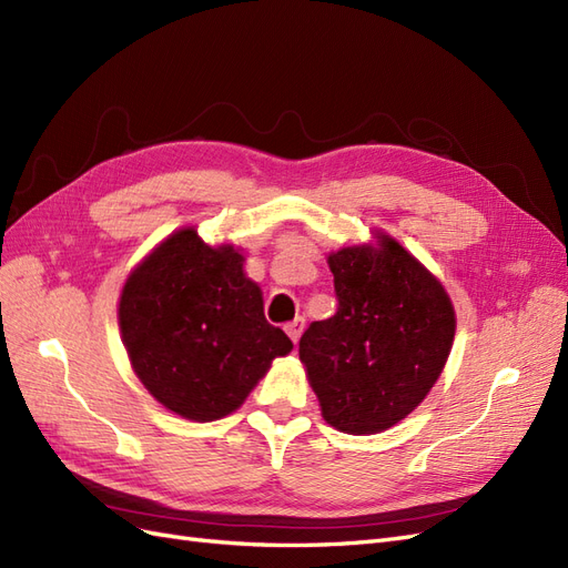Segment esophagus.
Returning <instances> with one entry per match:
<instances>
[{
  "label": "esophagus",
  "instance_id": "34e87169",
  "mask_svg": "<svg viewBox=\"0 0 568 568\" xmlns=\"http://www.w3.org/2000/svg\"><path fill=\"white\" fill-rule=\"evenodd\" d=\"M303 326H305V320L303 317H296L294 322H288L284 329H286V334H288V338L294 341V343H298V338H301V334H303Z\"/></svg>",
  "mask_w": 568,
  "mask_h": 568
}]
</instances>
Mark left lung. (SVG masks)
Returning <instances> with one entry per match:
<instances>
[{"mask_svg":"<svg viewBox=\"0 0 568 568\" xmlns=\"http://www.w3.org/2000/svg\"><path fill=\"white\" fill-rule=\"evenodd\" d=\"M338 311L313 322L298 355L324 422L382 434L417 409L448 363L455 307L436 274L382 230L326 255Z\"/></svg>","mask_w":568,"mask_h":568,"instance_id":"8db88e82","label":"left lung"}]
</instances>
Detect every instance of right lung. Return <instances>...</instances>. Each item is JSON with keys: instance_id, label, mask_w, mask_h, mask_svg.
Instances as JSON below:
<instances>
[{"instance_id": "add662e5", "label": "right lung", "mask_w": 568, "mask_h": 568, "mask_svg": "<svg viewBox=\"0 0 568 568\" xmlns=\"http://www.w3.org/2000/svg\"><path fill=\"white\" fill-rule=\"evenodd\" d=\"M244 253L182 227L151 248L120 291L118 326L136 379L165 409L215 422L244 405L294 348L263 313Z\"/></svg>"}]
</instances>
